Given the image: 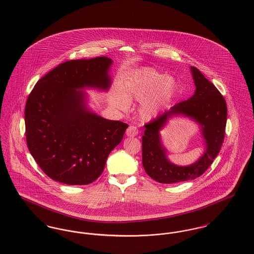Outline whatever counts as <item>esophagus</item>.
Returning a JSON list of instances; mask_svg holds the SVG:
<instances>
[{
    "label": "esophagus",
    "instance_id": "esophagus-1",
    "mask_svg": "<svg viewBox=\"0 0 254 254\" xmlns=\"http://www.w3.org/2000/svg\"><path fill=\"white\" fill-rule=\"evenodd\" d=\"M138 134V129H137L136 127L134 126H130L128 127V128L127 129V135L129 137L136 136Z\"/></svg>",
    "mask_w": 254,
    "mask_h": 254
}]
</instances>
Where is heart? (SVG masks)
<instances>
[{
	"mask_svg": "<svg viewBox=\"0 0 254 254\" xmlns=\"http://www.w3.org/2000/svg\"><path fill=\"white\" fill-rule=\"evenodd\" d=\"M178 83L171 74H164L154 67H141L134 70L123 83L125 95L118 96L121 108L127 109L129 100L143 101L140 115L151 120L159 115L175 97Z\"/></svg>",
	"mask_w": 254,
	"mask_h": 254,
	"instance_id": "obj_1",
	"label": "heart"
}]
</instances>
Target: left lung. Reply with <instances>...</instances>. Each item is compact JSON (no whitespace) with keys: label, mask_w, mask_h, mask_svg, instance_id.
Segmentation results:
<instances>
[{"label":"left lung","mask_w":254,"mask_h":254,"mask_svg":"<svg viewBox=\"0 0 254 254\" xmlns=\"http://www.w3.org/2000/svg\"><path fill=\"white\" fill-rule=\"evenodd\" d=\"M194 80L195 92L188 100L179 102L159 115L156 120L145 125L142 136V163L146 173L161 184H174L193 180L202 175L218 155L225 133L227 105L226 101L215 87L199 69L190 67ZM177 116L193 119L200 126L204 139L205 151L194 164L179 167L167 157L160 130L168 121Z\"/></svg>","instance_id":"obj_1"}]
</instances>
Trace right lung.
I'll list each match as a JSON object with an SVG mask.
<instances>
[{
  "label": "right lung",
  "mask_w": 254,
  "mask_h": 254,
  "mask_svg": "<svg viewBox=\"0 0 254 254\" xmlns=\"http://www.w3.org/2000/svg\"><path fill=\"white\" fill-rule=\"evenodd\" d=\"M113 61L71 60L39 79L25 107L26 140L41 170L60 183L81 186L96 181L128 125L93 112L84 89L108 91Z\"/></svg>",
  "instance_id": "right-lung-1"
}]
</instances>
